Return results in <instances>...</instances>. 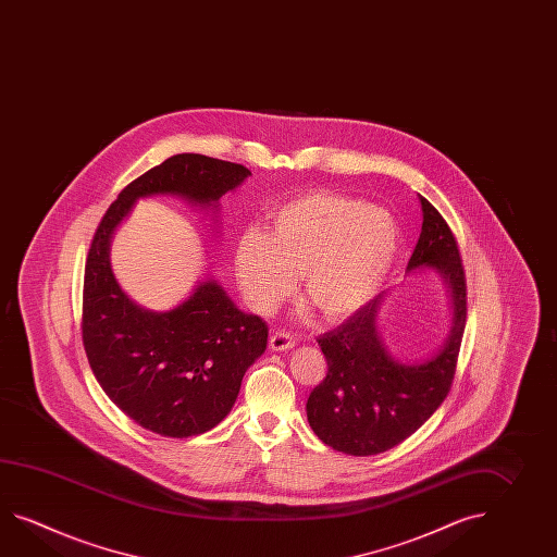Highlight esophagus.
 <instances>
[{
	"label": "esophagus",
	"mask_w": 557,
	"mask_h": 557,
	"mask_svg": "<svg viewBox=\"0 0 557 557\" xmlns=\"http://www.w3.org/2000/svg\"><path fill=\"white\" fill-rule=\"evenodd\" d=\"M296 346V342H294V337L289 334H285V332H275L270 337V349L272 351H287V349H292V347Z\"/></svg>",
	"instance_id": "obj_1"
}]
</instances>
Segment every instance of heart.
Segmentation results:
<instances>
[{
	"instance_id": "obj_1",
	"label": "heart",
	"mask_w": 557,
	"mask_h": 557,
	"mask_svg": "<svg viewBox=\"0 0 557 557\" xmlns=\"http://www.w3.org/2000/svg\"><path fill=\"white\" fill-rule=\"evenodd\" d=\"M399 227L389 211L330 191H309L272 213V234L249 227L237 237L235 280L249 308L272 315L297 289L325 320L366 308L389 277Z\"/></svg>"
}]
</instances>
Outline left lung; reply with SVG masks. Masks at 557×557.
Masks as SVG:
<instances>
[{
    "label": "left lung",
    "mask_w": 557,
    "mask_h": 557,
    "mask_svg": "<svg viewBox=\"0 0 557 557\" xmlns=\"http://www.w3.org/2000/svg\"><path fill=\"white\" fill-rule=\"evenodd\" d=\"M421 234L408 273L432 270L442 277L451 308L444 344L420 361L394 358L380 335L377 318L387 294L347 322L318 337L327 375L309 394L306 411L323 444L347 456H375L418 432L442 406L456 373L466 327V273L458 242L442 213L420 196Z\"/></svg>",
    "instance_id": "8db88e82"
}]
</instances>
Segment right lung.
I'll return each mask as SVG.
<instances>
[{
	"instance_id": "right-lung-1",
	"label": "right lung",
	"mask_w": 557,
	"mask_h": 557,
	"mask_svg": "<svg viewBox=\"0 0 557 557\" xmlns=\"http://www.w3.org/2000/svg\"><path fill=\"white\" fill-rule=\"evenodd\" d=\"M251 172L177 153L139 175L106 211L87 253L82 337L106 396L163 437L210 432L232 411L249 366L268 346L265 322L235 306L213 277L168 311L137 306L112 272L110 248L137 199L175 196L218 218L220 198Z\"/></svg>"
}]
</instances>
